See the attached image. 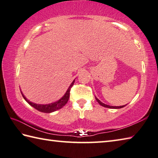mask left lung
<instances>
[{
  "label": "left lung",
  "mask_w": 158,
  "mask_h": 158,
  "mask_svg": "<svg viewBox=\"0 0 158 158\" xmlns=\"http://www.w3.org/2000/svg\"><path fill=\"white\" fill-rule=\"evenodd\" d=\"M95 98H96V100L98 101V103L101 105V106H103V107H107V108H112V109H119V108H122V107H125L126 106H108V105H106V104H104L103 103H102L101 101H100L98 100V99L95 96Z\"/></svg>",
  "instance_id": "1"
}]
</instances>
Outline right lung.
Returning a JSON list of instances; mask_svg holds the SVG:
<instances>
[{"mask_svg": "<svg viewBox=\"0 0 158 158\" xmlns=\"http://www.w3.org/2000/svg\"><path fill=\"white\" fill-rule=\"evenodd\" d=\"M75 81H73L72 82L71 85L69 86V89L66 91V94H64V96L63 97L60 99L59 101H57V102H55L53 103H51V104H48V105H40V104H36V103H33L32 102H30L25 97V96L23 95L22 94V96H23V98L26 100L27 103H28L30 106H32L34 108H35L36 110H39L40 112H45V113H51L54 111H56V110H59L60 108H62V107H64L66 105V103H67V101H69V96H70V91L72 86H73L74 84Z\"/></svg>", "mask_w": 158, "mask_h": 158, "instance_id": "obj_1", "label": "right lung"}]
</instances>
